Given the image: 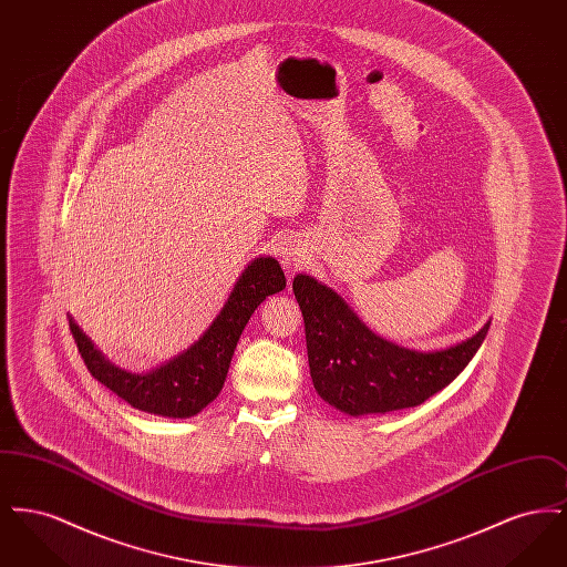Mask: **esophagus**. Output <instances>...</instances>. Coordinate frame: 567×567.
I'll use <instances>...</instances> for the list:
<instances>
[{
	"mask_svg": "<svg viewBox=\"0 0 567 567\" xmlns=\"http://www.w3.org/2000/svg\"><path fill=\"white\" fill-rule=\"evenodd\" d=\"M280 255H282V264H285L289 270H296L297 266H299V259H301L299 252H297L296 246H285Z\"/></svg>",
	"mask_w": 567,
	"mask_h": 567,
	"instance_id": "obj_1",
	"label": "esophagus"
}]
</instances>
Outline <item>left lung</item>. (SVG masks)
Returning <instances> with one entry per match:
<instances>
[{
    "label": "left lung",
    "instance_id": "1",
    "mask_svg": "<svg viewBox=\"0 0 567 567\" xmlns=\"http://www.w3.org/2000/svg\"><path fill=\"white\" fill-rule=\"evenodd\" d=\"M293 293L306 327L315 389L324 402L352 416L423 404L463 372L491 324L446 351H408L374 336L315 278L296 276Z\"/></svg>",
    "mask_w": 567,
    "mask_h": 567
}]
</instances>
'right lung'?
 <instances>
[{"label": "right lung", "instance_id": "right-lung-1", "mask_svg": "<svg viewBox=\"0 0 567 567\" xmlns=\"http://www.w3.org/2000/svg\"><path fill=\"white\" fill-rule=\"evenodd\" d=\"M285 287L287 280L276 259H255L243 271L210 329L189 351L148 374H130L118 370L97 352L76 323H70V331L91 377L109 386L112 393L137 410L172 419H187L216 400L250 315L266 297L282 291Z\"/></svg>", "mask_w": 567, "mask_h": 567}]
</instances>
